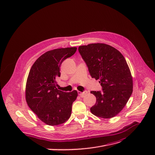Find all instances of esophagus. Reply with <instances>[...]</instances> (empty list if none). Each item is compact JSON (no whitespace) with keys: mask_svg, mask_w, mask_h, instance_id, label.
Listing matches in <instances>:
<instances>
[{"mask_svg":"<svg viewBox=\"0 0 155 155\" xmlns=\"http://www.w3.org/2000/svg\"><path fill=\"white\" fill-rule=\"evenodd\" d=\"M88 92H87V91H84V92H80V91H78V94L80 96V97H84V95H85L87 94Z\"/></svg>","mask_w":155,"mask_h":155,"instance_id":"obj_1","label":"esophagus"}]
</instances>
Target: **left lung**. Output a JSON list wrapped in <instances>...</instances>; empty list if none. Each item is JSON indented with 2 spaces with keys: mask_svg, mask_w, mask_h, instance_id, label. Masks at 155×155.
<instances>
[{
  "mask_svg": "<svg viewBox=\"0 0 155 155\" xmlns=\"http://www.w3.org/2000/svg\"><path fill=\"white\" fill-rule=\"evenodd\" d=\"M78 51L92 78L99 80L102 87V92H91L96 97L91 112L105 119L116 116L133 93V78L124 57L116 48L104 43L80 46Z\"/></svg>",
  "mask_w": 155,
  "mask_h": 155,
  "instance_id": "obj_1",
  "label": "left lung"
}]
</instances>
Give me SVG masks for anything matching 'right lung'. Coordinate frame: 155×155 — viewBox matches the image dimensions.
<instances>
[{"label":"right lung","instance_id":"add662e5","mask_svg":"<svg viewBox=\"0 0 155 155\" xmlns=\"http://www.w3.org/2000/svg\"><path fill=\"white\" fill-rule=\"evenodd\" d=\"M76 47L58 48L42 54L32 64L26 85V100L38 118L49 126L65 123L70 117L77 91L64 92L57 89L62 62L75 54Z\"/></svg>","mask_w":155,"mask_h":155}]
</instances>
